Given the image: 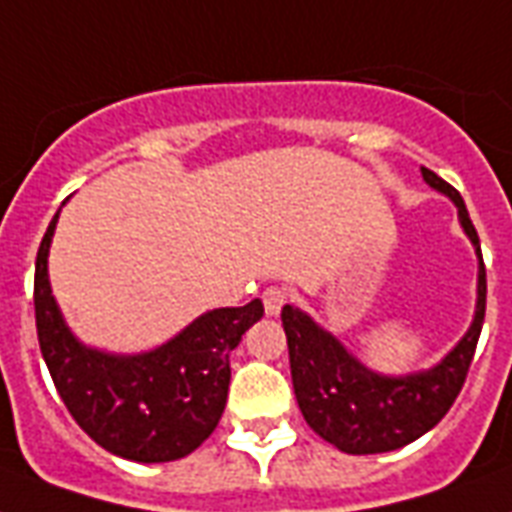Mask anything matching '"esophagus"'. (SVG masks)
Here are the masks:
<instances>
[{"label":"esophagus","mask_w":512,"mask_h":512,"mask_svg":"<svg viewBox=\"0 0 512 512\" xmlns=\"http://www.w3.org/2000/svg\"><path fill=\"white\" fill-rule=\"evenodd\" d=\"M261 301H264V310H267V315H280V310H283V304L288 301V291L285 288H277V285H269L267 291L261 293Z\"/></svg>","instance_id":"obj_1"}]
</instances>
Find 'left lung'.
<instances>
[{
    "instance_id": "1",
    "label": "left lung",
    "mask_w": 512,
    "mask_h": 512,
    "mask_svg": "<svg viewBox=\"0 0 512 512\" xmlns=\"http://www.w3.org/2000/svg\"><path fill=\"white\" fill-rule=\"evenodd\" d=\"M422 178L435 192L457 205L459 227L465 229L478 256V299L465 336L443 355L441 363L414 374H379L360 363L331 331L315 323L299 307L285 304L283 328L291 355L293 392L307 425L344 454H384L417 441L433 430L465 384L486 312V269L481 243L465 200L454 186L422 168Z\"/></svg>"
}]
</instances>
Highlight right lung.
Wrapping results in <instances>:
<instances>
[{"label":"right lung","mask_w":512,"mask_h":512,"mask_svg":"<svg viewBox=\"0 0 512 512\" xmlns=\"http://www.w3.org/2000/svg\"><path fill=\"white\" fill-rule=\"evenodd\" d=\"M55 213L37 253L34 310L39 350L55 390L98 446L133 462H173L216 430L229 392V352L261 320L259 299L202 312L160 347L136 355L79 342L50 288Z\"/></svg>","instance_id":"add662e5"}]
</instances>
